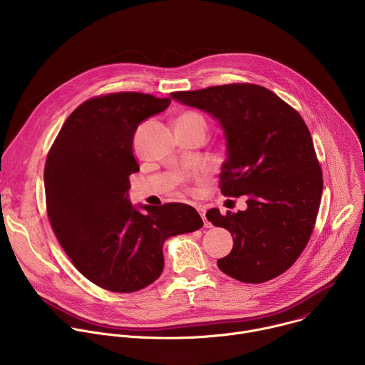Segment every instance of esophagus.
Wrapping results in <instances>:
<instances>
[{"label":"esophagus","mask_w":365,"mask_h":365,"mask_svg":"<svg viewBox=\"0 0 365 365\" xmlns=\"http://www.w3.org/2000/svg\"><path fill=\"white\" fill-rule=\"evenodd\" d=\"M197 212H199V215L202 217V220H203V225H205V228H211V224L206 221V217H205V210H202V207H197Z\"/></svg>","instance_id":"esophagus-1"}]
</instances>
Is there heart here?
Returning a JSON list of instances; mask_svg holds the SVG:
<instances>
[{
	"instance_id": "1",
	"label": "heart",
	"mask_w": 365,
	"mask_h": 365,
	"mask_svg": "<svg viewBox=\"0 0 365 365\" xmlns=\"http://www.w3.org/2000/svg\"><path fill=\"white\" fill-rule=\"evenodd\" d=\"M178 121H185V123H193V121H199V123H205V118L202 117V114L196 113V111H186L183 113ZM206 124V123H205ZM199 179H202V175L197 176Z\"/></svg>"
}]
</instances>
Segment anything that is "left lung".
Here are the masks:
<instances>
[{"instance_id":"left-lung-1","label":"left lung","mask_w":365,"mask_h":365,"mask_svg":"<svg viewBox=\"0 0 365 365\" xmlns=\"http://www.w3.org/2000/svg\"><path fill=\"white\" fill-rule=\"evenodd\" d=\"M214 115L227 138L220 173L224 196H245L247 210L207 221L228 230L232 251L218 267L242 283H264L289 270L314 231L324 189L314 141L300 114L270 89L228 83L170 93Z\"/></svg>"}]
</instances>
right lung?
Listing matches in <instances>:
<instances>
[{
  "instance_id": "add662e5",
  "label": "right lung",
  "mask_w": 365,
  "mask_h": 365,
  "mask_svg": "<svg viewBox=\"0 0 365 365\" xmlns=\"http://www.w3.org/2000/svg\"><path fill=\"white\" fill-rule=\"evenodd\" d=\"M170 98L114 92L89 98L68 117L44 166L46 210L73 266L96 286L117 293L141 290L165 267L163 242L202 228L186 203L128 200L133 154L141 121L165 111Z\"/></svg>"
}]
</instances>
